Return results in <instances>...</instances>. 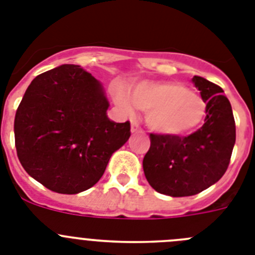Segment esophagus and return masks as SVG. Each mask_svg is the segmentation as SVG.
Returning a JSON list of instances; mask_svg holds the SVG:
<instances>
[{"label":"esophagus","mask_w":255,"mask_h":255,"mask_svg":"<svg viewBox=\"0 0 255 255\" xmlns=\"http://www.w3.org/2000/svg\"><path fill=\"white\" fill-rule=\"evenodd\" d=\"M140 131V126L136 121H131V132H138Z\"/></svg>","instance_id":"obj_1"}]
</instances>
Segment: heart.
I'll return each instance as SVG.
<instances>
[{
  "mask_svg": "<svg viewBox=\"0 0 255 255\" xmlns=\"http://www.w3.org/2000/svg\"><path fill=\"white\" fill-rule=\"evenodd\" d=\"M115 102L126 114L134 108L147 112V124L163 135H185L204 121L207 106L198 94L176 82H141L129 92L115 88Z\"/></svg>",
  "mask_w": 255,
  "mask_h": 255,
  "instance_id": "heart-1",
  "label": "heart"
}]
</instances>
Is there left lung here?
Listing matches in <instances>:
<instances>
[{
  "label": "left lung",
  "mask_w": 255,
  "mask_h": 255,
  "mask_svg": "<svg viewBox=\"0 0 255 255\" xmlns=\"http://www.w3.org/2000/svg\"><path fill=\"white\" fill-rule=\"evenodd\" d=\"M207 105L204 125L188 136L150 134L143 170L161 194L190 197L224 176L235 145L233 108L222 88L202 76L191 79Z\"/></svg>",
  "instance_id": "left-lung-1"
}]
</instances>
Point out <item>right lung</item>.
Masks as SVG:
<instances>
[{
	"label": "right lung",
	"instance_id": "1",
	"mask_svg": "<svg viewBox=\"0 0 255 255\" xmlns=\"http://www.w3.org/2000/svg\"><path fill=\"white\" fill-rule=\"evenodd\" d=\"M100 80L79 65H61L30 83L13 123L24 170L47 189L78 194L100 181L112 153L130 138L115 123Z\"/></svg>",
	"mask_w": 255,
	"mask_h": 255
}]
</instances>
